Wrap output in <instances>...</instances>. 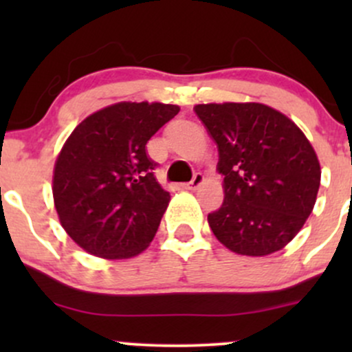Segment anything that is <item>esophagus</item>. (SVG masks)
<instances>
[{"mask_svg": "<svg viewBox=\"0 0 352 352\" xmlns=\"http://www.w3.org/2000/svg\"><path fill=\"white\" fill-rule=\"evenodd\" d=\"M201 184H204V175L197 172L195 175H193V179L188 182V184L182 185V188H185V190H195V188H199Z\"/></svg>", "mask_w": 352, "mask_h": 352, "instance_id": "esophagus-1", "label": "esophagus"}]
</instances>
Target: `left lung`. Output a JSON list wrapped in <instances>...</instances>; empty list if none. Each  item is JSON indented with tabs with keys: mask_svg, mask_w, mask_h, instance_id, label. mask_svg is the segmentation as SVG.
Here are the masks:
<instances>
[{
	"mask_svg": "<svg viewBox=\"0 0 352 352\" xmlns=\"http://www.w3.org/2000/svg\"><path fill=\"white\" fill-rule=\"evenodd\" d=\"M193 111L215 140L223 175V204L208 213L213 235L246 256L281 250L316 204L321 167L313 145L265 104H199Z\"/></svg>",
	"mask_w": 352,
	"mask_h": 352,
	"instance_id": "8db88e82",
	"label": "left lung"
}]
</instances>
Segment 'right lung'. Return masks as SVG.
<instances>
[{"label":"right lung","mask_w":352,"mask_h":352,"mask_svg":"<svg viewBox=\"0 0 352 352\" xmlns=\"http://www.w3.org/2000/svg\"><path fill=\"white\" fill-rule=\"evenodd\" d=\"M160 102H117L72 131L54 164L52 197L63 228L107 260L142 253L170 201L147 155L151 137L179 114Z\"/></svg>","instance_id":"add662e5"}]
</instances>
